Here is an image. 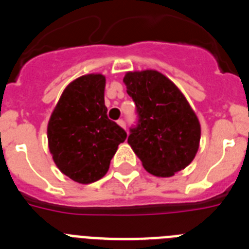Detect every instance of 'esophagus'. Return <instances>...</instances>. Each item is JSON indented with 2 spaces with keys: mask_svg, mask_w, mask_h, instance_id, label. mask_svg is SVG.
Returning a JSON list of instances; mask_svg holds the SVG:
<instances>
[{
  "mask_svg": "<svg viewBox=\"0 0 249 249\" xmlns=\"http://www.w3.org/2000/svg\"><path fill=\"white\" fill-rule=\"evenodd\" d=\"M117 123H118V126H121L122 128H126V122H124L123 120H118Z\"/></svg>",
  "mask_w": 249,
  "mask_h": 249,
  "instance_id": "1",
  "label": "esophagus"
}]
</instances>
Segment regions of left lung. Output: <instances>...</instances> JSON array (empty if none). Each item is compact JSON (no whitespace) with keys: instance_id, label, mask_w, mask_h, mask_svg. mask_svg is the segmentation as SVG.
<instances>
[{"instance_id":"obj_1","label":"left lung","mask_w":249,"mask_h":249,"mask_svg":"<svg viewBox=\"0 0 249 249\" xmlns=\"http://www.w3.org/2000/svg\"><path fill=\"white\" fill-rule=\"evenodd\" d=\"M123 82L138 114L128 144L144 169L171 177L186 168L198 151L201 124L183 93L155 70L127 72Z\"/></svg>"}]
</instances>
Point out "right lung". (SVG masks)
Segmentation results:
<instances>
[{"label": "right lung", "instance_id": "obj_1", "mask_svg": "<svg viewBox=\"0 0 249 249\" xmlns=\"http://www.w3.org/2000/svg\"><path fill=\"white\" fill-rule=\"evenodd\" d=\"M106 77L85 74L62 92L47 126L48 148L63 175L82 184L107 173L127 133L107 117Z\"/></svg>", "mask_w": 249, "mask_h": 249}]
</instances>
